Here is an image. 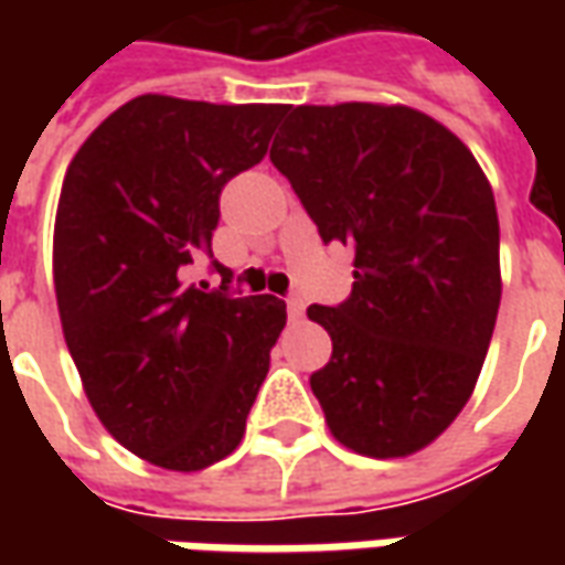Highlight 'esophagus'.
<instances>
[{
    "instance_id": "34e87169",
    "label": "esophagus",
    "mask_w": 565,
    "mask_h": 565,
    "mask_svg": "<svg viewBox=\"0 0 565 565\" xmlns=\"http://www.w3.org/2000/svg\"><path fill=\"white\" fill-rule=\"evenodd\" d=\"M287 315H290V320H302V315H306V302H302L299 296L287 299Z\"/></svg>"
}]
</instances>
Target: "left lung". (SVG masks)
Returning a JSON list of instances; mask_svg holds the SVG:
<instances>
[{"mask_svg": "<svg viewBox=\"0 0 565 565\" xmlns=\"http://www.w3.org/2000/svg\"><path fill=\"white\" fill-rule=\"evenodd\" d=\"M269 160L354 250V290L311 306L332 356L311 375L344 448L391 460L438 438L484 366L497 327L499 217L481 166L408 105H287Z\"/></svg>", "mask_w": 565, "mask_h": 565, "instance_id": "8db88e82", "label": "left lung"}]
</instances>
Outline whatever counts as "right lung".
Wrapping results in <instances>:
<instances>
[{
	"instance_id": "1",
	"label": "right lung",
	"mask_w": 565,
	"mask_h": 565,
	"mask_svg": "<svg viewBox=\"0 0 565 565\" xmlns=\"http://www.w3.org/2000/svg\"><path fill=\"white\" fill-rule=\"evenodd\" d=\"M287 105L145 93L68 162L54 223V290L93 412L141 460L199 472L238 448L287 306L190 284L211 257L223 184L266 157Z\"/></svg>"
}]
</instances>
